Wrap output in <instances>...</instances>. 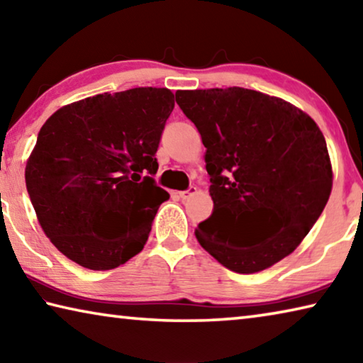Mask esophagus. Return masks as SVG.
Returning a JSON list of instances; mask_svg holds the SVG:
<instances>
[{"label": "esophagus", "instance_id": "esophagus-1", "mask_svg": "<svg viewBox=\"0 0 363 363\" xmlns=\"http://www.w3.org/2000/svg\"><path fill=\"white\" fill-rule=\"evenodd\" d=\"M196 194V187H190V189H187V190H184V192H177V196H179V199H182V200H187V199H190V196H194Z\"/></svg>", "mask_w": 363, "mask_h": 363}]
</instances>
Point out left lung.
<instances>
[{"label":"left lung","instance_id":"left-lung-1","mask_svg":"<svg viewBox=\"0 0 363 363\" xmlns=\"http://www.w3.org/2000/svg\"><path fill=\"white\" fill-rule=\"evenodd\" d=\"M176 102L206 147L213 214L195 229L199 243L237 274H255L291 255L320 216L333 187L327 143L317 123L259 91H177ZM278 227L256 245L241 240L251 220Z\"/></svg>","mask_w":363,"mask_h":363}]
</instances>
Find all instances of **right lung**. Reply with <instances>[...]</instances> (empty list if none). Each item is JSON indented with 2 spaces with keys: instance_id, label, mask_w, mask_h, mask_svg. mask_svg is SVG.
<instances>
[{
  "instance_id": "1",
  "label": "right lung",
  "mask_w": 363,
  "mask_h": 363,
  "mask_svg": "<svg viewBox=\"0 0 363 363\" xmlns=\"http://www.w3.org/2000/svg\"><path fill=\"white\" fill-rule=\"evenodd\" d=\"M173 108L169 89L147 86L72 102L41 126L26 184L43 232L70 261L110 270L143 251L169 199L152 176Z\"/></svg>"
}]
</instances>
